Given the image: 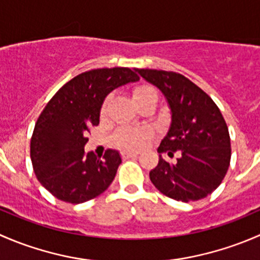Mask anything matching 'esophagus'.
Wrapping results in <instances>:
<instances>
[{"instance_id": "obj_1", "label": "esophagus", "mask_w": 260, "mask_h": 260, "mask_svg": "<svg viewBox=\"0 0 260 260\" xmlns=\"http://www.w3.org/2000/svg\"><path fill=\"white\" fill-rule=\"evenodd\" d=\"M123 158H131V157H136L138 156V152H133V151H123L122 152Z\"/></svg>"}]
</instances>
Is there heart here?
Masks as SVG:
<instances>
[{"instance_id": "b5f03b06", "label": "heart", "mask_w": 260, "mask_h": 260, "mask_svg": "<svg viewBox=\"0 0 260 260\" xmlns=\"http://www.w3.org/2000/svg\"><path fill=\"white\" fill-rule=\"evenodd\" d=\"M152 94H156V90L153 88L148 85H142L135 89L133 98H135V101H138V99L145 98L147 95H152ZM107 104H108V102L106 101L103 104V108H102L103 114L107 112ZM148 131L142 129V128H140V129H123L118 135V143L125 148H141L148 142Z\"/></svg>"}]
</instances>
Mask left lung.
<instances>
[{"instance_id": "8db88e82", "label": "left lung", "mask_w": 260, "mask_h": 260, "mask_svg": "<svg viewBox=\"0 0 260 260\" xmlns=\"http://www.w3.org/2000/svg\"><path fill=\"white\" fill-rule=\"evenodd\" d=\"M161 90L171 123L157 152L158 165L151 170L154 187L174 200L188 203L206 198L221 183L232 157L226 123L214 101L183 75L156 69H135ZM179 151L175 164L161 153Z\"/></svg>"}]
</instances>
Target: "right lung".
I'll return each instance as SVG.
<instances>
[{
	"label": "right lung",
	"mask_w": 260,
	"mask_h": 260,
	"mask_svg": "<svg viewBox=\"0 0 260 260\" xmlns=\"http://www.w3.org/2000/svg\"><path fill=\"white\" fill-rule=\"evenodd\" d=\"M138 77L128 68L81 73L56 91L39 117L31 138V162L41 185L59 200L81 204L109 187L122 157L84 152L90 125H98L109 93Z\"/></svg>",
	"instance_id": "1"
}]
</instances>
